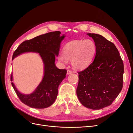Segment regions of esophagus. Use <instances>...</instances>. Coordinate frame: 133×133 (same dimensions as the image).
Listing matches in <instances>:
<instances>
[{
	"label": "esophagus",
	"instance_id": "34e87169",
	"mask_svg": "<svg viewBox=\"0 0 133 133\" xmlns=\"http://www.w3.org/2000/svg\"><path fill=\"white\" fill-rule=\"evenodd\" d=\"M72 73H73V71L70 70H68V71H67V75H70V74H71Z\"/></svg>",
	"mask_w": 133,
	"mask_h": 133
}]
</instances>
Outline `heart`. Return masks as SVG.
<instances>
[{"label": "heart", "instance_id": "obj_1", "mask_svg": "<svg viewBox=\"0 0 133 133\" xmlns=\"http://www.w3.org/2000/svg\"><path fill=\"white\" fill-rule=\"evenodd\" d=\"M96 53V46L91 39L68 42L63 48V54L58 55L59 61L64 64L71 62L76 70H82L89 66Z\"/></svg>", "mask_w": 133, "mask_h": 133}]
</instances>
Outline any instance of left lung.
Segmentation results:
<instances>
[{
    "mask_svg": "<svg viewBox=\"0 0 133 133\" xmlns=\"http://www.w3.org/2000/svg\"><path fill=\"white\" fill-rule=\"evenodd\" d=\"M96 46L94 61L78 72L76 94L87 108L99 110L111 105L123 88L124 64L114 44L102 35L88 33Z\"/></svg>",
    "mask_w": 133,
    "mask_h": 133,
    "instance_id": "1",
    "label": "left lung"
}]
</instances>
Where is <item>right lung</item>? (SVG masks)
I'll return each instance as SVG.
<instances>
[{"label":"right lung","instance_id":"1","mask_svg":"<svg viewBox=\"0 0 133 133\" xmlns=\"http://www.w3.org/2000/svg\"><path fill=\"white\" fill-rule=\"evenodd\" d=\"M61 32L56 31L38 36L23 42L14 52L12 60L25 53H38L44 64V75L41 82L31 94H24L18 91L14 84L11 85L21 101L25 105L36 109H43L51 106L58 94V87L66 77L67 70L59 69L55 64V57H58L60 44L65 37ZM11 82L13 80V73Z\"/></svg>","mask_w":133,"mask_h":133}]
</instances>
